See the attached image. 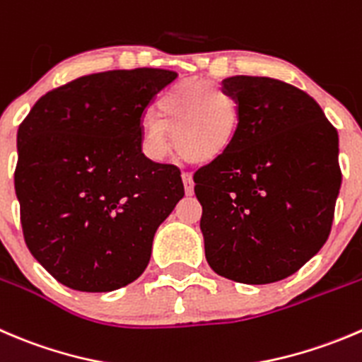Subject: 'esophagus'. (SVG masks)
I'll list each match as a JSON object with an SVG mask.
<instances>
[{
	"mask_svg": "<svg viewBox=\"0 0 362 362\" xmlns=\"http://www.w3.org/2000/svg\"><path fill=\"white\" fill-rule=\"evenodd\" d=\"M182 180H184L185 194L191 196L194 192V182H192V175L189 171H182Z\"/></svg>",
	"mask_w": 362,
	"mask_h": 362,
	"instance_id": "1",
	"label": "esophagus"
}]
</instances>
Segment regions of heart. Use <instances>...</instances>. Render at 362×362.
Here are the masks:
<instances>
[{"mask_svg":"<svg viewBox=\"0 0 362 362\" xmlns=\"http://www.w3.org/2000/svg\"><path fill=\"white\" fill-rule=\"evenodd\" d=\"M240 129V107L216 83L180 81L157 103V117L146 118L141 148L152 160L170 152V136L177 152L194 164L212 163L228 152Z\"/></svg>","mask_w":362,"mask_h":362,"instance_id":"b5f03b06","label":"heart"}]
</instances>
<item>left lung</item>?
Segmentation results:
<instances>
[{
  "instance_id": "8db88e82",
  "label": "left lung",
  "mask_w": 362,
  "mask_h": 362,
  "mask_svg": "<svg viewBox=\"0 0 362 362\" xmlns=\"http://www.w3.org/2000/svg\"><path fill=\"white\" fill-rule=\"evenodd\" d=\"M223 90L240 129L219 159L194 173L205 256L214 272L267 285L313 258L329 238L341 187L338 131L299 88L235 76Z\"/></svg>"
}]
</instances>
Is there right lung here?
I'll return each mask as SVG.
<instances>
[{"instance_id": "obj_1", "label": "right lung", "mask_w": 362, "mask_h": 362, "mask_svg": "<svg viewBox=\"0 0 362 362\" xmlns=\"http://www.w3.org/2000/svg\"><path fill=\"white\" fill-rule=\"evenodd\" d=\"M175 77L146 66L77 77L40 97L19 125L24 242L62 285L111 292L148 265L184 184L177 166L145 157L143 118Z\"/></svg>"}]
</instances>
